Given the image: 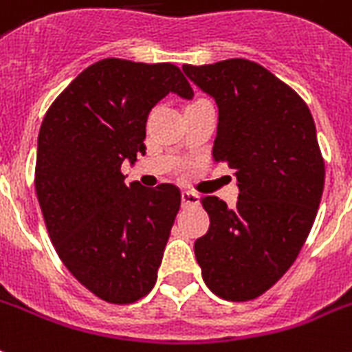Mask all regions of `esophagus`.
I'll return each mask as SVG.
<instances>
[{"instance_id":"obj_1","label":"esophagus","mask_w":352,"mask_h":352,"mask_svg":"<svg viewBox=\"0 0 352 352\" xmlns=\"http://www.w3.org/2000/svg\"><path fill=\"white\" fill-rule=\"evenodd\" d=\"M181 199H182V206H195V204H199V201H201L197 193H193V191H188V190H182Z\"/></svg>"}]
</instances>
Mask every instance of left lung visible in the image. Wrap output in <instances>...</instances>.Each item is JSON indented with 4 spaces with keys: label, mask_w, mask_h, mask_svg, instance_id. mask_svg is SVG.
I'll use <instances>...</instances> for the list:
<instances>
[{
    "label": "left lung",
    "mask_w": 352,
    "mask_h": 352,
    "mask_svg": "<svg viewBox=\"0 0 352 352\" xmlns=\"http://www.w3.org/2000/svg\"><path fill=\"white\" fill-rule=\"evenodd\" d=\"M182 70L215 99L213 161L241 188L235 208L202 199L210 230L195 241L197 262L217 296L253 300L289 270L315 222L325 181L315 121L304 99L255 61Z\"/></svg>",
    "instance_id": "obj_1"
}]
</instances>
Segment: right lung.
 <instances>
[{
  "label": "right lung",
  "instance_id": "1",
  "mask_svg": "<svg viewBox=\"0 0 352 352\" xmlns=\"http://www.w3.org/2000/svg\"><path fill=\"white\" fill-rule=\"evenodd\" d=\"M168 94L193 97L175 65L108 57L63 90L39 128L36 193L50 241L67 270L110 304L153 289L181 208L177 186H126L121 173L146 153L148 113Z\"/></svg>",
  "mask_w": 352,
  "mask_h": 352
}]
</instances>
